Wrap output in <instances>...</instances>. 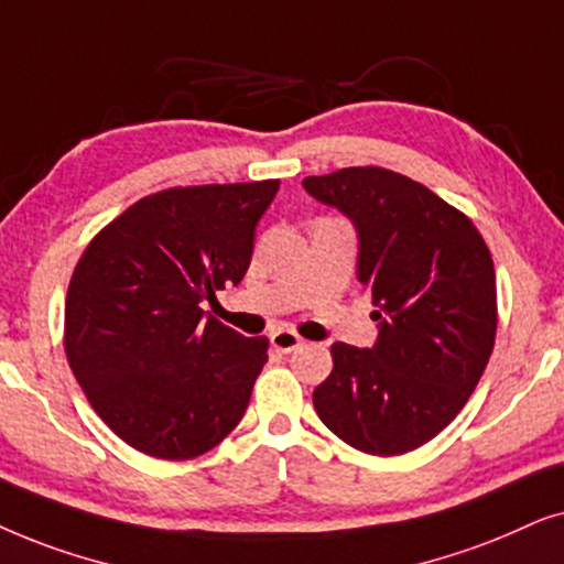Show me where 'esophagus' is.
<instances>
[{"instance_id":"34e87169","label":"esophagus","mask_w":564,"mask_h":564,"mask_svg":"<svg viewBox=\"0 0 564 564\" xmlns=\"http://www.w3.org/2000/svg\"><path fill=\"white\" fill-rule=\"evenodd\" d=\"M270 345H273V348L281 350V352H291V350L302 348L304 340L294 333V329L281 327V329H275L273 335H270Z\"/></svg>"}]
</instances>
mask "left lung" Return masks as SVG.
<instances>
[{"instance_id": "obj_1", "label": "left lung", "mask_w": 564, "mask_h": 564, "mask_svg": "<svg viewBox=\"0 0 564 564\" xmlns=\"http://www.w3.org/2000/svg\"><path fill=\"white\" fill-rule=\"evenodd\" d=\"M302 185L356 227L358 281L371 289L379 322L373 348L333 345L314 410L358 452L408 454L459 415L490 360V250L467 216L400 172L345 167Z\"/></svg>"}]
</instances>
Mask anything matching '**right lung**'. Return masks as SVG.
I'll return each instance as SVG.
<instances>
[{"instance_id":"right-lung-1","label":"right lung","mask_w":564,"mask_h":564,"mask_svg":"<svg viewBox=\"0 0 564 564\" xmlns=\"http://www.w3.org/2000/svg\"><path fill=\"white\" fill-rule=\"evenodd\" d=\"M278 180L170 187L112 219L74 268L64 348L89 404L156 459L212 452L242 420L268 337L200 310L242 281Z\"/></svg>"}]
</instances>
